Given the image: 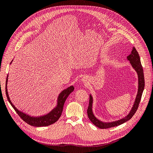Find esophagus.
Listing matches in <instances>:
<instances>
[{"mask_svg":"<svg viewBox=\"0 0 153 153\" xmlns=\"http://www.w3.org/2000/svg\"><path fill=\"white\" fill-rule=\"evenodd\" d=\"M84 82H85V79H84V80H83Z\"/></svg>","mask_w":153,"mask_h":153,"instance_id":"esophagus-1","label":"esophagus"}]
</instances>
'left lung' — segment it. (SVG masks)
Instances as JSON below:
<instances>
[{"mask_svg":"<svg viewBox=\"0 0 153 153\" xmlns=\"http://www.w3.org/2000/svg\"><path fill=\"white\" fill-rule=\"evenodd\" d=\"M128 61L130 62L131 66L133 68L135 69V71L137 73L138 75V91L136 96V98L135 101H134L133 105L130 110V112L126 115L121 119L117 120V121H115L112 122H103L99 120L98 118H96L94 114H93V111H92V104H93V98L91 94L89 96V106L87 108V115L89 117L90 121L93 123L96 126L98 127L101 129H106L109 128L114 126H117L119 125H121L125 122L129 121L133 116V115L135 114L136 111L138 109V105L140 103V101L142 98V95L143 93V89H144L145 86V80H144V75H143V68L140 62V56L137 52V50L135 47H133L131 53L130 55H129L127 57Z\"/></svg>","mask_w":153,"mask_h":153,"instance_id":"8db88e82","label":"left lung"}]
</instances>
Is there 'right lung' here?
Wrapping results in <instances>:
<instances>
[{
  "label": "right lung",
  "instance_id": "right-lung-1",
  "mask_svg": "<svg viewBox=\"0 0 153 153\" xmlns=\"http://www.w3.org/2000/svg\"><path fill=\"white\" fill-rule=\"evenodd\" d=\"M13 61L10 64H11ZM7 82H8V75L6 78V94L7 96V98L8 101L10 102L11 105L13 106V108L15 109L16 112L18 115L24 120V121L29 124L30 126H36V127H41V126H47L49 125L55 123L57 120L61 117V115L62 112L64 104L65 103V101L67 99L68 96L70 94L71 92L74 91V87L71 85L68 87L66 89H64L61 92L58 96L57 101V105L55 107L49 112L48 114H45L43 115H40V116H32L29 114H27L24 112H22L18 108H16V106L13 104L11 101L10 100V96L8 94L7 92Z\"/></svg>",
  "mask_w": 153,
  "mask_h": 153
}]
</instances>
